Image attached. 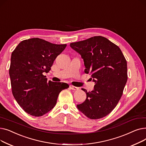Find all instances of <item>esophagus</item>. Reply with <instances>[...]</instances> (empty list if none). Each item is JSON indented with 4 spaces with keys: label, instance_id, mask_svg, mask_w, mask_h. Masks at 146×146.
<instances>
[{
    "label": "esophagus",
    "instance_id": "34e87169",
    "mask_svg": "<svg viewBox=\"0 0 146 146\" xmlns=\"http://www.w3.org/2000/svg\"><path fill=\"white\" fill-rule=\"evenodd\" d=\"M70 88L72 90H79V88H78V87H75V86H72V85H70Z\"/></svg>",
    "mask_w": 146,
    "mask_h": 146
}]
</instances>
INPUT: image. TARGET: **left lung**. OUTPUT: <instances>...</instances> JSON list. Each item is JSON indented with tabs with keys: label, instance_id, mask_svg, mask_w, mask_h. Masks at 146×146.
Segmentation results:
<instances>
[{
	"label": "left lung",
	"instance_id": "1",
	"mask_svg": "<svg viewBox=\"0 0 146 146\" xmlns=\"http://www.w3.org/2000/svg\"><path fill=\"white\" fill-rule=\"evenodd\" d=\"M84 61L85 72L95 85L85 92L86 99L78 109L90 119L102 118L117 106L127 81V61L117 45L102 36L70 44Z\"/></svg>",
	"mask_w": 146,
	"mask_h": 146
}]
</instances>
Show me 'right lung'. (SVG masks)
Returning <instances> with one entry per match:
<instances>
[{"label":"right lung","instance_id":"right-lung-1","mask_svg":"<svg viewBox=\"0 0 146 146\" xmlns=\"http://www.w3.org/2000/svg\"><path fill=\"white\" fill-rule=\"evenodd\" d=\"M66 44H55L38 38L21 41L12 53L9 76L12 94L27 113L41 117L55 106L63 82H47L43 73H48L54 61Z\"/></svg>","mask_w":146,"mask_h":146}]
</instances>
